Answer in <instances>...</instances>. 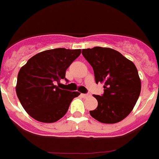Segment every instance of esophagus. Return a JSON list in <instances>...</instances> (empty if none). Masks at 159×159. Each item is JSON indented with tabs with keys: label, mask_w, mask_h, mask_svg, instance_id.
<instances>
[{
	"label": "esophagus",
	"mask_w": 159,
	"mask_h": 159,
	"mask_svg": "<svg viewBox=\"0 0 159 159\" xmlns=\"http://www.w3.org/2000/svg\"><path fill=\"white\" fill-rule=\"evenodd\" d=\"M82 95L83 96L84 98H87V97H90V96L91 95V94H82Z\"/></svg>",
	"instance_id": "34e87169"
}]
</instances>
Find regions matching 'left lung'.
Segmentation results:
<instances>
[{"label": "left lung", "instance_id": "1", "mask_svg": "<svg viewBox=\"0 0 159 159\" xmlns=\"http://www.w3.org/2000/svg\"><path fill=\"white\" fill-rule=\"evenodd\" d=\"M82 55L94 69L96 83H103L104 93L94 97L97 108L93 118L116 124L130 114L141 93V83L135 65L114 49L102 47L82 49Z\"/></svg>", "mask_w": 159, "mask_h": 159}]
</instances>
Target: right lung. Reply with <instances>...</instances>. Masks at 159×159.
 <instances>
[{
    "label": "right lung",
    "instance_id": "add662e5",
    "mask_svg": "<svg viewBox=\"0 0 159 159\" xmlns=\"http://www.w3.org/2000/svg\"><path fill=\"white\" fill-rule=\"evenodd\" d=\"M81 49L55 48L34 55L18 74L16 93L32 118L43 123L59 120L66 114L77 91L61 90L55 82L65 78L69 65L81 54Z\"/></svg>",
    "mask_w": 159,
    "mask_h": 159
}]
</instances>
